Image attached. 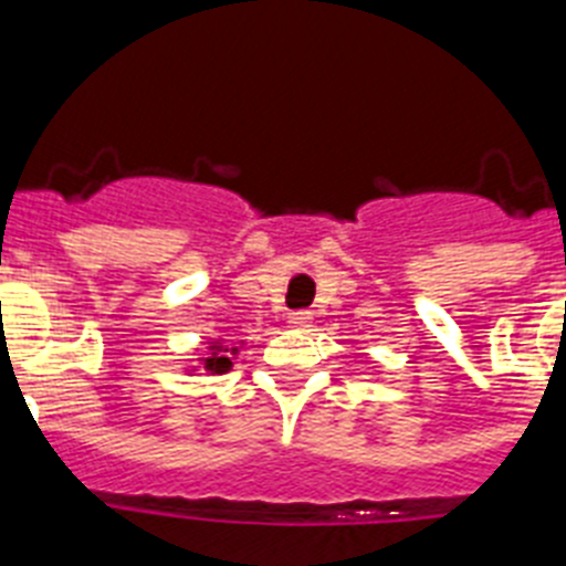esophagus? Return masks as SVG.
Wrapping results in <instances>:
<instances>
[{
	"instance_id": "34e87169",
	"label": "esophagus",
	"mask_w": 566,
	"mask_h": 566,
	"mask_svg": "<svg viewBox=\"0 0 566 566\" xmlns=\"http://www.w3.org/2000/svg\"><path fill=\"white\" fill-rule=\"evenodd\" d=\"M313 322V313L311 311H293L287 316V324L290 327H296V331H307Z\"/></svg>"
}]
</instances>
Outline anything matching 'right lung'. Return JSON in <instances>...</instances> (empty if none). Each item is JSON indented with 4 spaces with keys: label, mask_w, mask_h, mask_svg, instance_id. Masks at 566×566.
<instances>
[{
    "label": "right lung",
    "mask_w": 566,
    "mask_h": 566,
    "mask_svg": "<svg viewBox=\"0 0 566 566\" xmlns=\"http://www.w3.org/2000/svg\"><path fill=\"white\" fill-rule=\"evenodd\" d=\"M205 367L213 373H228L230 370V358L228 356H210L208 361H205Z\"/></svg>",
    "instance_id": "right-lung-1"
}]
</instances>
